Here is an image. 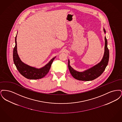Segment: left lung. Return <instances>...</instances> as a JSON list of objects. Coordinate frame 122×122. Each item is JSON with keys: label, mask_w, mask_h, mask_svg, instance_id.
Listing matches in <instances>:
<instances>
[{"label": "left lung", "mask_w": 122, "mask_h": 122, "mask_svg": "<svg viewBox=\"0 0 122 122\" xmlns=\"http://www.w3.org/2000/svg\"><path fill=\"white\" fill-rule=\"evenodd\" d=\"M105 33L106 30L103 29ZM109 58V51L107 47V41L105 36V51L104 56L102 61L91 68L83 72H79L73 69L70 65V60H68V67L72 76L76 80L82 81H92L98 78L104 72L107 66Z\"/></svg>", "instance_id": "left-lung-1"}]
</instances>
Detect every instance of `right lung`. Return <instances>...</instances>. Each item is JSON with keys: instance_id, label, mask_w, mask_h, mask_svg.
I'll list each match as a JSON object with an SVG mask.
<instances>
[{"instance_id": "obj_1", "label": "right lung", "mask_w": 122, "mask_h": 122, "mask_svg": "<svg viewBox=\"0 0 122 122\" xmlns=\"http://www.w3.org/2000/svg\"><path fill=\"white\" fill-rule=\"evenodd\" d=\"M16 36L17 35L15 38V45L13 50V61L20 73L25 78L30 80L39 79L45 76L48 73L51 64L55 57L52 58L48 64L40 69L31 67L24 63L21 61L18 54Z\"/></svg>"}]
</instances>
